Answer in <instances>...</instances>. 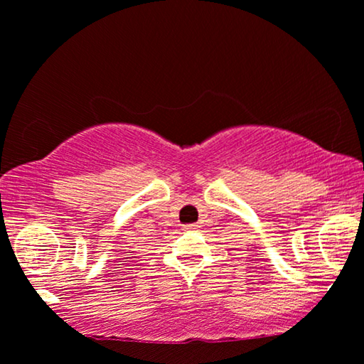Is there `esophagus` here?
I'll return each mask as SVG.
<instances>
[{
	"label": "esophagus",
	"mask_w": 364,
	"mask_h": 364,
	"mask_svg": "<svg viewBox=\"0 0 364 364\" xmlns=\"http://www.w3.org/2000/svg\"><path fill=\"white\" fill-rule=\"evenodd\" d=\"M183 228H186V230H197L198 225L197 223H188V225H183Z\"/></svg>",
	"instance_id": "34e87169"
}]
</instances>
